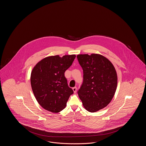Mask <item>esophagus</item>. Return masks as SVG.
Instances as JSON below:
<instances>
[{
	"mask_svg": "<svg viewBox=\"0 0 146 146\" xmlns=\"http://www.w3.org/2000/svg\"><path fill=\"white\" fill-rule=\"evenodd\" d=\"M72 89H73V90L74 91V93H76V87H74V88H72Z\"/></svg>",
	"mask_w": 146,
	"mask_h": 146,
	"instance_id": "34e87169",
	"label": "esophagus"
}]
</instances>
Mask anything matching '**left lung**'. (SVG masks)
Wrapping results in <instances>:
<instances>
[{
  "instance_id": "obj_1",
  "label": "left lung",
  "mask_w": 146,
  "mask_h": 146,
  "mask_svg": "<svg viewBox=\"0 0 146 146\" xmlns=\"http://www.w3.org/2000/svg\"><path fill=\"white\" fill-rule=\"evenodd\" d=\"M83 70V82L77 91L84 108L98 111L111 101L117 86V75L113 65L98 54L76 56Z\"/></svg>"
}]
</instances>
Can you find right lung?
Segmentation results:
<instances>
[{
	"instance_id": "1",
	"label": "right lung",
	"mask_w": 146,
	"mask_h": 146,
	"mask_svg": "<svg viewBox=\"0 0 146 146\" xmlns=\"http://www.w3.org/2000/svg\"><path fill=\"white\" fill-rule=\"evenodd\" d=\"M76 57L75 55L48 57L38 63L32 70V89L38 102L45 110L58 113L66 107L73 90L68 86L64 72Z\"/></svg>"
}]
</instances>
